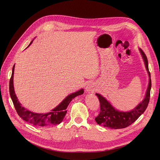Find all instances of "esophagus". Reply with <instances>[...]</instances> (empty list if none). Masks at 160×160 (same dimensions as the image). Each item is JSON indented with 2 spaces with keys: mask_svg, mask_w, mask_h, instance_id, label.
<instances>
[{
  "mask_svg": "<svg viewBox=\"0 0 160 160\" xmlns=\"http://www.w3.org/2000/svg\"><path fill=\"white\" fill-rule=\"evenodd\" d=\"M86 90L87 92H94L96 91V88L94 86V84H93L92 83H88L87 87H86Z\"/></svg>",
  "mask_w": 160,
  "mask_h": 160,
  "instance_id": "34e87169",
  "label": "esophagus"
}]
</instances>
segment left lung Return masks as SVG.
<instances>
[{
	"label": "left lung",
	"mask_w": 160,
	"mask_h": 160,
	"mask_svg": "<svg viewBox=\"0 0 160 160\" xmlns=\"http://www.w3.org/2000/svg\"><path fill=\"white\" fill-rule=\"evenodd\" d=\"M143 58L146 70L148 71L149 82L146 96L144 100L129 112H122L114 108L112 105L101 95L96 94L100 102V112L95 118L98 124L105 127L118 129L124 128L135 122L146 111L150 99V91L151 88V74L149 71L148 58L141 49H139Z\"/></svg>",
	"instance_id": "1"
}]
</instances>
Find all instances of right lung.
<instances>
[{
	"mask_svg": "<svg viewBox=\"0 0 160 160\" xmlns=\"http://www.w3.org/2000/svg\"><path fill=\"white\" fill-rule=\"evenodd\" d=\"M32 42L33 40L30 42L29 45H30ZM14 71V65L12 68V75L9 81V93L15 109L18 115L22 119H23L27 122L36 126L45 127L59 124L63 120L67 112V110H66V109L68 108V105H69L72 99H73L75 97L83 94V89H80L77 92L68 96L56 108L53 109L51 112L45 114L33 112L30 111H28V109H26L25 108L22 107L21 104L18 100V98L14 92L13 86Z\"/></svg>",
	"mask_w": 160,
	"mask_h": 160,
	"instance_id": "right-lung-1",
	"label": "right lung"
}]
</instances>
